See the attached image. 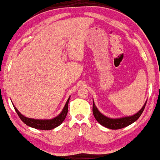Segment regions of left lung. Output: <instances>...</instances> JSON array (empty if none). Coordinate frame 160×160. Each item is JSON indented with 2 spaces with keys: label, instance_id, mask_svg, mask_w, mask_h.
I'll return each mask as SVG.
<instances>
[{
  "label": "left lung",
  "instance_id": "obj_1",
  "mask_svg": "<svg viewBox=\"0 0 160 160\" xmlns=\"http://www.w3.org/2000/svg\"><path fill=\"white\" fill-rule=\"evenodd\" d=\"M146 103L147 102H145V104H144V106L142 107V109H141L138 113L135 114V115L130 116V117L118 118V119H112V118H107L106 116H104L103 114H101L98 111V109H97V108L96 107L94 104V102L93 101V115H94L96 120H97L101 125H102L103 127L112 129H119L123 128V127H127V126L130 125L131 123L136 121L139 118L141 114H142V112H143L144 108H145Z\"/></svg>",
  "mask_w": 160,
  "mask_h": 160
}]
</instances>
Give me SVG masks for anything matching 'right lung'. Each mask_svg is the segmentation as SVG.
<instances>
[{
	"label": "right lung",
	"instance_id": "add662e5",
	"mask_svg": "<svg viewBox=\"0 0 160 160\" xmlns=\"http://www.w3.org/2000/svg\"><path fill=\"white\" fill-rule=\"evenodd\" d=\"M69 98L68 100L67 101L64 108H63V111L61 112V113L58 116V117L53 118V119L51 120H35V119H31V118H28L24 117L22 115V114L18 112V109L14 106L15 110H16L17 114L18 115V117L20 118V119L25 123L26 125L29 126V127H33V128L38 129H42V130H50V129H54L55 127H58L59 125H61L63 121H64V119L67 117V112H68V103H69Z\"/></svg>",
	"mask_w": 160,
	"mask_h": 160
}]
</instances>
